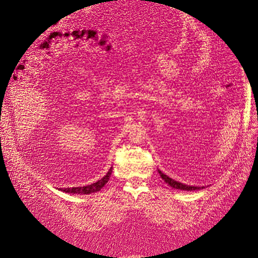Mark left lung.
I'll use <instances>...</instances> for the list:
<instances>
[{"label":"left lung","mask_w":258,"mask_h":258,"mask_svg":"<svg viewBox=\"0 0 258 258\" xmlns=\"http://www.w3.org/2000/svg\"><path fill=\"white\" fill-rule=\"evenodd\" d=\"M159 171L160 176L162 177V179L167 183L169 186H171L172 188H177V189H181V190H196V189H201V188H205V186H193V185H187L184 183H181L179 181L173 180L171 178H169L167 174L163 173L160 169H157Z\"/></svg>","instance_id":"obj_1"}]
</instances>
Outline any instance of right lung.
<instances>
[{
	"mask_svg": "<svg viewBox=\"0 0 258 258\" xmlns=\"http://www.w3.org/2000/svg\"><path fill=\"white\" fill-rule=\"evenodd\" d=\"M112 169L110 168L109 171L106 173V176L103 177L101 180H98L95 183H92L90 185H86V186H78V187H64V188H59V190L64 193H70V194H79V195H87V194H91V193H96L101 190L105 184L108 182L110 178Z\"/></svg>",
	"mask_w": 258,
	"mask_h": 258,
	"instance_id": "1",
	"label": "right lung"
}]
</instances>
